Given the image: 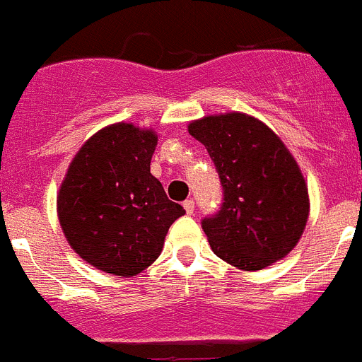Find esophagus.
Instances as JSON below:
<instances>
[{
  "mask_svg": "<svg viewBox=\"0 0 362 362\" xmlns=\"http://www.w3.org/2000/svg\"><path fill=\"white\" fill-rule=\"evenodd\" d=\"M183 206H185V210H187V214H188V215L194 214V210H195L194 199H187V201H185V203H183Z\"/></svg>",
  "mask_w": 362,
  "mask_h": 362,
  "instance_id": "34e87169",
  "label": "esophagus"
}]
</instances>
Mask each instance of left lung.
Listing matches in <instances>:
<instances>
[{"label": "left lung", "instance_id": "left-lung-1", "mask_svg": "<svg viewBox=\"0 0 362 362\" xmlns=\"http://www.w3.org/2000/svg\"><path fill=\"white\" fill-rule=\"evenodd\" d=\"M188 132L206 147L224 203L203 218L211 250L244 271H260L294 250L309 218L296 159L265 124L244 112L204 116Z\"/></svg>", "mask_w": 362, "mask_h": 362}]
</instances>
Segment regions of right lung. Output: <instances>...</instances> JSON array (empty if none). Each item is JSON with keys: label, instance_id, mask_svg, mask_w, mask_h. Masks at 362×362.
Masks as SVG:
<instances>
[{"label": "right lung", "instance_id": "1", "mask_svg": "<svg viewBox=\"0 0 362 362\" xmlns=\"http://www.w3.org/2000/svg\"><path fill=\"white\" fill-rule=\"evenodd\" d=\"M156 145L152 129L107 125L82 145L59 188L66 240L104 273L134 276L147 269L163 250L172 222L185 215L151 174Z\"/></svg>", "mask_w": 362, "mask_h": 362}]
</instances>
